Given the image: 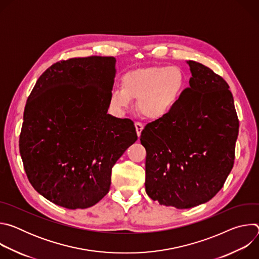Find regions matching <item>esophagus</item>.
Instances as JSON below:
<instances>
[{"instance_id": "34e87169", "label": "esophagus", "mask_w": 259, "mask_h": 259, "mask_svg": "<svg viewBox=\"0 0 259 259\" xmlns=\"http://www.w3.org/2000/svg\"><path fill=\"white\" fill-rule=\"evenodd\" d=\"M135 129H136V133H137V136L139 137L140 134H141V131L143 129V125L139 122H135Z\"/></svg>"}]
</instances>
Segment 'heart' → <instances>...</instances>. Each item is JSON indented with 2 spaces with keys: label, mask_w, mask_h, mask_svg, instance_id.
Segmentation results:
<instances>
[{
  "label": "heart",
  "mask_w": 259,
  "mask_h": 259,
  "mask_svg": "<svg viewBox=\"0 0 259 259\" xmlns=\"http://www.w3.org/2000/svg\"><path fill=\"white\" fill-rule=\"evenodd\" d=\"M121 84L122 89H115L109 96V105L116 113H126L138 98L140 112L151 120H160L178 104L186 79L176 66H149L128 71Z\"/></svg>",
  "instance_id": "1"
}]
</instances>
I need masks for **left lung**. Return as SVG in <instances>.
I'll list each match as a JSON object with an SVG mask.
<instances>
[{
	"label": "left lung",
	"instance_id": "obj_1",
	"mask_svg": "<svg viewBox=\"0 0 259 259\" xmlns=\"http://www.w3.org/2000/svg\"><path fill=\"white\" fill-rule=\"evenodd\" d=\"M190 87L172 112L147 124L145 191L161 205L188 209L210 201L234 166L239 120L228 83L189 60Z\"/></svg>",
	"mask_w": 259,
	"mask_h": 259
}]
</instances>
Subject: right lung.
Listing matches in <instances>:
<instances>
[{
    "instance_id": "right-lung-1",
    "label": "right lung",
    "mask_w": 259,
    "mask_h": 259,
    "mask_svg": "<svg viewBox=\"0 0 259 259\" xmlns=\"http://www.w3.org/2000/svg\"><path fill=\"white\" fill-rule=\"evenodd\" d=\"M116 58H71L50 66L27 98L19 151L33 189L67 209L109 191L112 168L137 140L134 123L107 114Z\"/></svg>"
}]
</instances>
